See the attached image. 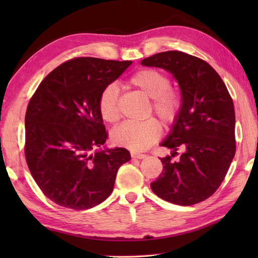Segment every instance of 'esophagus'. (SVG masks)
<instances>
[{"label":"esophagus","instance_id":"esophagus-1","mask_svg":"<svg viewBox=\"0 0 258 258\" xmlns=\"http://www.w3.org/2000/svg\"><path fill=\"white\" fill-rule=\"evenodd\" d=\"M131 156H132V158H137V159H143L146 158V155L145 154H139V152H131Z\"/></svg>","mask_w":258,"mask_h":258}]
</instances>
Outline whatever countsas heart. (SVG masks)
<instances>
[{
    "label": "heart",
    "mask_w": 258,
    "mask_h": 258,
    "mask_svg": "<svg viewBox=\"0 0 258 258\" xmlns=\"http://www.w3.org/2000/svg\"><path fill=\"white\" fill-rule=\"evenodd\" d=\"M130 84L152 99V112L165 124L175 120L181 109L180 93L171 87V78L156 69H141L130 78ZM99 111L102 119L109 124H115L120 118L118 90L116 85H108L99 98ZM161 127L158 121L148 119L145 121H126L112 131V140L117 145L130 148L133 151H142L158 140Z\"/></svg>",
    "instance_id": "1"
}]
</instances>
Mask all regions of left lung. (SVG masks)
I'll return each mask as SVG.
<instances>
[{"label":"left lung","mask_w":258,"mask_h":258,"mask_svg":"<svg viewBox=\"0 0 258 258\" xmlns=\"http://www.w3.org/2000/svg\"><path fill=\"white\" fill-rule=\"evenodd\" d=\"M141 63L173 74L182 95L175 123L160 145L173 152L160 158L163 173L151 189L161 199L181 206L204 202L223 182L235 154L232 98L215 69L197 56L166 51ZM178 147L183 154L174 162Z\"/></svg>","instance_id":"left-lung-1"}]
</instances>
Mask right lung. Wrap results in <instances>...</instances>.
I'll return each mask as SVG.
<instances>
[{
  "instance_id": "add662e5",
  "label": "right lung",
  "mask_w": 258,
  "mask_h": 258,
  "mask_svg": "<svg viewBox=\"0 0 258 258\" xmlns=\"http://www.w3.org/2000/svg\"><path fill=\"white\" fill-rule=\"evenodd\" d=\"M132 61L82 56L53 69L29 100L25 157L35 182L59 206L83 211L104 202L131 159L125 148L101 149L108 138L100 94Z\"/></svg>"
}]
</instances>
